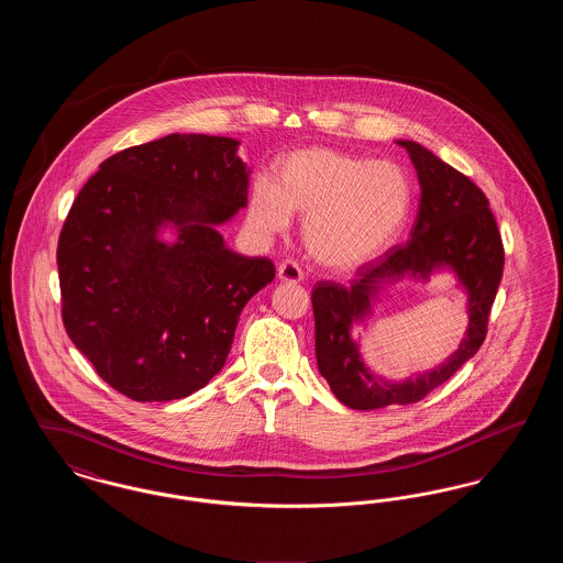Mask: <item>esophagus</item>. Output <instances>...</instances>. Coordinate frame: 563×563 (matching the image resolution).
<instances>
[{
  "label": "esophagus",
  "mask_w": 563,
  "mask_h": 563,
  "mask_svg": "<svg viewBox=\"0 0 563 563\" xmlns=\"http://www.w3.org/2000/svg\"><path fill=\"white\" fill-rule=\"evenodd\" d=\"M278 280H283V283H301L303 280V272L295 262H283L278 266Z\"/></svg>",
  "instance_id": "34e87169"
}]
</instances>
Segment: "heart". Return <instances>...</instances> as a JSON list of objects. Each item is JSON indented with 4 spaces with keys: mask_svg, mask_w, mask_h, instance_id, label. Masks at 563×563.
I'll use <instances>...</instances> for the list:
<instances>
[{
    "mask_svg": "<svg viewBox=\"0 0 563 563\" xmlns=\"http://www.w3.org/2000/svg\"><path fill=\"white\" fill-rule=\"evenodd\" d=\"M411 186L401 166L331 147L299 150L276 162L274 186L257 181L246 205L249 228L272 239L301 217V241L322 268H361L401 232Z\"/></svg>",
    "mask_w": 563,
    "mask_h": 563,
    "instance_id": "b5f03b06",
    "label": "heart"
}]
</instances>
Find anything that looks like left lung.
<instances>
[{
  "mask_svg": "<svg viewBox=\"0 0 563 563\" xmlns=\"http://www.w3.org/2000/svg\"><path fill=\"white\" fill-rule=\"evenodd\" d=\"M397 143L407 150L422 189L411 239L356 269L349 287L321 280L312 291L319 372L338 401L350 409L422 401L448 382L482 349L505 268L503 239L482 189L420 143ZM437 268L454 271L470 297L467 338L439 368L402 383L384 380L364 365L351 327L364 323L378 291L388 284L405 275L428 279Z\"/></svg>",
  "mask_w": 563,
  "mask_h": 563,
  "instance_id": "obj_1",
  "label": "left lung"
}]
</instances>
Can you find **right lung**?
<instances>
[{
	"instance_id": "1",
	"label": "right lung",
	"mask_w": 563,
	"mask_h": 563,
	"mask_svg": "<svg viewBox=\"0 0 563 563\" xmlns=\"http://www.w3.org/2000/svg\"><path fill=\"white\" fill-rule=\"evenodd\" d=\"M239 141L168 134L101 162L56 249L69 340L133 401L184 399L225 365L268 257L225 246L217 225L246 207ZM164 227L178 239L161 241Z\"/></svg>"
}]
</instances>
